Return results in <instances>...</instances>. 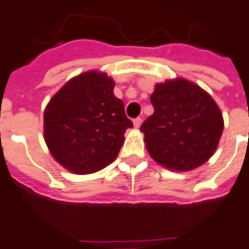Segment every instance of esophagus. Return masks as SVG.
Wrapping results in <instances>:
<instances>
[{
  "mask_svg": "<svg viewBox=\"0 0 249 249\" xmlns=\"http://www.w3.org/2000/svg\"><path fill=\"white\" fill-rule=\"evenodd\" d=\"M141 122H142V119H141L140 117H137V118L134 119V126L136 127V128H139V127L141 126Z\"/></svg>",
  "mask_w": 249,
  "mask_h": 249,
  "instance_id": "obj_1",
  "label": "esophagus"
}]
</instances>
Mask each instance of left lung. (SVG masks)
Masks as SVG:
<instances>
[{
	"instance_id": "1",
	"label": "left lung",
	"mask_w": 249,
	"mask_h": 249,
	"mask_svg": "<svg viewBox=\"0 0 249 249\" xmlns=\"http://www.w3.org/2000/svg\"><path fill=\"white\" fill-rule=\"evenodd\" d=\"M154 113L141 124L149 154L172 171L202 166L217 149L224 119L217 104L188 79L157 83L150 96Z\"/></svg>"
}]
</instances>
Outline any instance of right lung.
I'll use <instances>...</instances> for the list:
<instances>
[{"label":"right lung","mask_w":249,"mask_h":249,"mask_svg":"<svg viewBox=\"0 0 249 249\" xmlns=\"http://www.w3.org/2000/svg\"><path fill=\"white\" fill-rule=\"evenodd\" d=\"M114 81L91 71L65 83L43 114V135L56 162L77 175L103 170L117 158L132 127Z\"/></svg>","instance_id":"right-lung-1"}]
</instances>
